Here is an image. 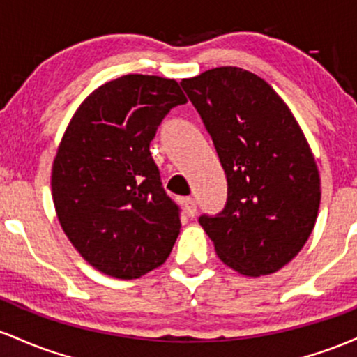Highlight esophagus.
I'll return each mask as SVG.
<instances>
[{
    "label": "esophagus",
    "mask_w": 357,
    "mask_h": 357,
    "mask_svg": "<svg viewBox=\"0 0 357 357\" xmlns=\"http://www.w3.org/2000/svg\"><path fill=\"white\" fill-rule=\"evenodd\" d=\"M182 202H183V207H185L187 214H189L190 218H194V215L197 214V204H195V200L192 197H185Z\"/></svg>",
    "instance_id": "esophagus-1"
}]
</instances>
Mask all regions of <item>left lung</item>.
Here are the masks:
<instances>
[{
	"label": "left lung",
	"mask_w": 357,
	"mask_h": 357,
	"mask_svg": "<svg viewBox=\"0 0 357 357\" xmlns=\"http://www.w3.org/2000/svg\"><path fill=\"white\" fill-rule=\"evenodd\" d=\"M180 86L227 178L226 206L200 215V226L232 270L275 273L307 243L320 204L319 170L297 119L270 84L239 67H215Z\"/></svg>",
	"instance_id": "left-lung-1"
}]
</instances>
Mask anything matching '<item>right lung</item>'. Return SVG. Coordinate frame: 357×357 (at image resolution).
<instances>
[{
    "label": "right lung",
    "instance_id": "right-lung-1",
    "mask_svg": "<svg viewBox=\"0 0 357 357\" xmlns=\"http://www.w3.org/2000/svg\"><path fill=\"white\" fill-rule=\"evenodd\" d=\"M185 102L174 79L128 74L91 92L62 136L52 167L55 212L72 246L104 275L139 278L174 248L180 211L150 143Z\"/></svg>",
    "mask_w": 357,
    "mask_h": 357
}]
</instances>
